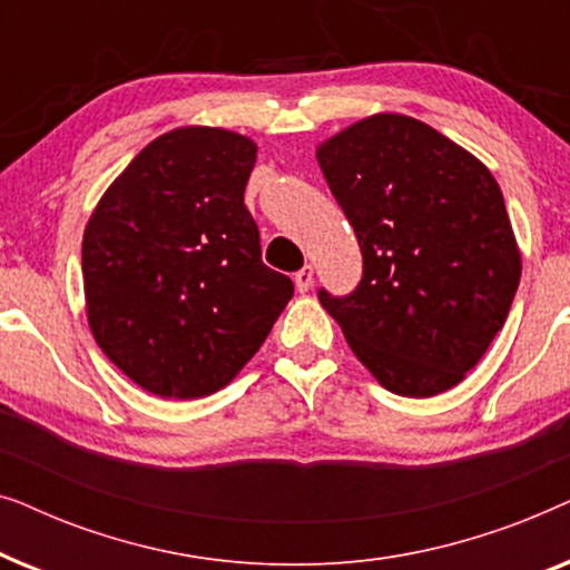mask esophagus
<instances>
[{"instance_id": "1", "label": "esophagus", "mask_w": 570, "mask_h": 570, "mask_svg": "<svg viewBox=\"0 0 570 570\" xmlns=\"http://www.w3.org/2000/svg\"><path fill=\"white\" fill-rule=\"evenodd\" d=\"M295 287H298V293H308L311 285H314V267L306 264L301 272H295Z\"/></svg>"}]
</instances>
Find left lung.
Wrapping results in <instances>:
<instances>
[{
	"instance_id": "obj_1",
	"label": "left lung",
	"mask_w": 570,
	"mask_h": 570,
	"mask_svg": "<svg viewBox=\"0 0 570 570\" xmlns=\"http://www.w3.org/2000/svg\"><path fill=\"white\" fill-rule=\"evenodd\" d=\"M316 160L363 252L355 293L318 291L350 350L400 396L462 384L503 330L521 277L493 174L425 121L389 111L324 139Z\"/></svg>"
}]
</instances>
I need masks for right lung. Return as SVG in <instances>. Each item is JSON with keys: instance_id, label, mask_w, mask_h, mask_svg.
I'll list each match as a JSON object with an SVG mask.
<instances>
[{"instance_id": "add662e5", "label": "right lung", "mask_w": 570, "mask_h": 570, "mask_svg": "<svg viewBox=\"0 0 570 570\" xmlns=\"http://www.w3.org/2000/svg\"><path fill=\"white\" fill-rule=\"evenodd\" d=\"M252 137L178 127L114 178L82 236L85 311L98 347L163 400L228 386L293 298L264 267L244 205Z\"/></svg>"}]
</instances>
